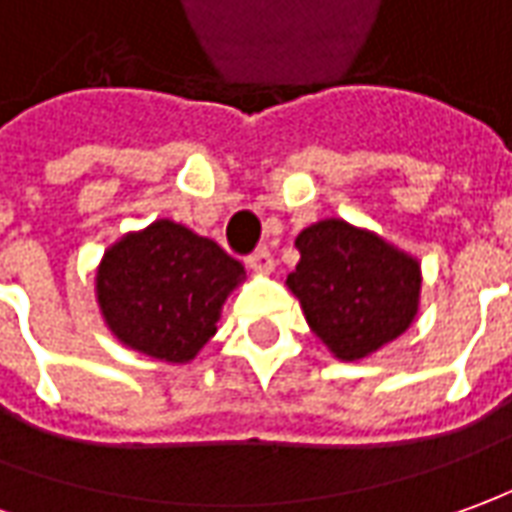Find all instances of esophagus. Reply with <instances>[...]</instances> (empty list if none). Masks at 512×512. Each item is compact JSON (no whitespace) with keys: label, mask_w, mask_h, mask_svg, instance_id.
Returning <instances> with one entry per match:
<instances>
[{"label":"esophagus","mask_w":512,"mask_h":512,"mask_svg":"<svg viewBox=\"0 0 512 512\" xmlns=\"http://www.w3.org/2000/svg\"><path fill=\"white\" fill-rule=\"evenodd\" d=\"M246 266L252 271H257V274H269V271L274 269V257H271L269 249H257V252H252V255L246 257Z\"/></svg>","instance_id":"1"}]
</instances>
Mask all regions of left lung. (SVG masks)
Wrapping results in <instances>:
<instances>
[{
    "label": "left lung",
    "mask_w": 512,
    "mask_h": 512,
    "mask_svg": "<svg viewBox=\"0 0 512 512\" xmlns=\"http://www.w3.org/2000/svg\"><path fill=\"white\" fill-rule=\"evenodd\" d=\"M300 263L285 285L308 325L342 361L373 356L412 325L420 263L370 229L325 218L297 235Z\"/></svg>",
    "instance_id": "1"
}]
</instances>
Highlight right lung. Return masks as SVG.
I'll list each match as a JSON object with an SVG mask.
<instances>
[{
	"label": "right lung",
	"instance_id": "add662e5",
	"mask_svg": "<svg viewBox=\"0 0 512 512\" xmlns=\"http://www.w3.org/2000/svg\"><path fill=\"white\" fill-rule=\"evenodd\" d=\"M243 266L210 238L159 218L109 246L95 291L109 330L131 350L187 364L215 336Z\"/></svg>",
	"mask_w": 512,
	"mask_h": 512
}]
</instances>
